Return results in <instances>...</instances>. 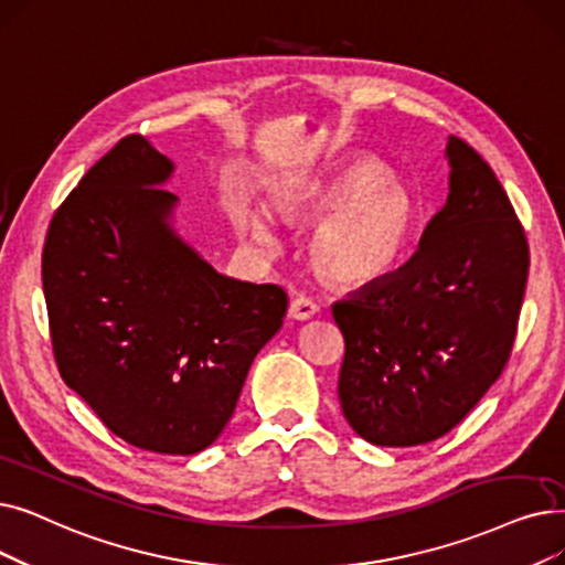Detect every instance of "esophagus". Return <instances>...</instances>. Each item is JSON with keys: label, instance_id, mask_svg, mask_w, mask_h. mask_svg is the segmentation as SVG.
Segmentation results:
<instances>
[{"label": "esophagus", "instance_id": "1", "mask_svg": "<svg viewBox=\"0 0 565 565\" xmlns=\"http://www.w3.org/2000/svg\"><path fill=\"white\" fill-rule=\"evenodd\" d=\"M316 311H318V305L309 296L292 298L288 305V316L296 318V321H307V318H311Z\"/></svg>", "mask_w": 565, "mask_h": 565}]
</instances>
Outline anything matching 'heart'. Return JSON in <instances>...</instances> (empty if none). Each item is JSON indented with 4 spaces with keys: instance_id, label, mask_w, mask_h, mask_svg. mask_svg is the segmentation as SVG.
Segmentation results:
<instances>
[{
    "instance_id": "obj_1",
    "label": "heart",
    "mask_w": 565,
    "mask_h": 565,
    "mask_svg": "<svg viewBox=\"0 0 565 565\" xmlns=\"http://www.w3.org/2000/svg\"><path fill=\"white\" fill-rule=\"evenodd\" d=\"M383 173L376 161H358L281 195L279 210L290 218L326 214L311 235L309 254L328 281L372 284L404 256L418 222V201L406 182ZM242 226L260 242L269 239V222L260 210L244 216Z\"/></svg>"
}]
</instances>
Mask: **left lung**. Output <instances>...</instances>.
I'll list each match as a JSON object with an SVG mask.
<instances>
[{"instance_id":"left-lung-1","label":"left lung","mask_w":565,"mask_h":565,"mask_svg":"<svg viewBox=\"0 0 565 565\" xmlns=\"http://www.w3.org/2000/svg\"><path fill=\"white\" fill-rule=\"evenodd\" d=\"M450 193L420 247L387 275L332 305L343 334V418L374 446L446 436L501 376L529 277V242L494 170L448 140Z\"/></svg>"}]
</instances>
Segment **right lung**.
Listing matches in <instances>:
<instances>
[{
	"instance_id": "add662e5",
	"label": "right lung",
	"mask_w": 565,
	"mask_h": 565,
	"mask_svg": "<svg viewBox=\"0 0 565 565\" xmlns=\"http://www.w3.org/2000/svg\"><path fill=\"white\" fill-rule=\"evenodd\" d=\"M170 173L142 136L121 138L55 210L41 275L64 383L127 444L195 455L231 420L288 296L218 275L173 233Z\"/></svg>"
}]
</instances>
